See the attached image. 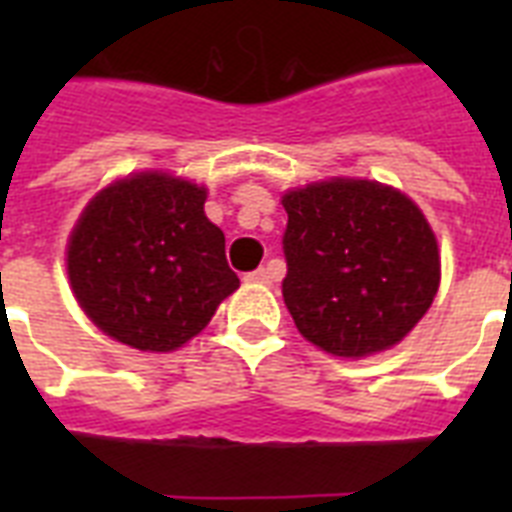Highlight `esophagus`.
I'll return each instance as SVG.
<instances>
[{
  "label": "esophagus",
  "instance_id": "34e87169",
  "mask_svg": "<svg viewBox=\"0 0 512 512\" xmlns=\"http://www.w3.org/2000/svg\"><path fill=\"white\" fill-rule=\"evenodd\" d=\"M273 279H276V276H273L271 265H268V268H257V271L247 273V281H252V284H271Z\"/></svg>",
  "mask_w": 512,
  "mask_h": 512
}]
</instances>
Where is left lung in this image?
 Segmentation results:
<instances>
[{
    "label": "left lung",
    "instance_id": "left-lung-1",
    "mask_svg": "<svg viewBox=\"0 0 512 512\" xmlns=\"http://www.w3.org/2000/svg\"><path fill=\"white\" fill-rule=\"evenodd\" d=\"M281 295L305 340L361 358L404 340L428 313L441 257L428 220L390 185L332 177L287 191Z\"/></svg>",
    "mask_w": 512,
    "mask_h": 512
}]
</instances>
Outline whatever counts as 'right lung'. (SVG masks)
Masks as SVG:
<instances>
[{"label":"right lung","mask_w":512,"mask_h":512,"mask_svg":"<svg viewBox=\"0 0 512 512\" xmlns=\"http://www.w3.org/2000/svg\"><path fill=\"white\" fill-rule=\"evenodd\" d=\"M207 188L167 172L116 180L84 207L68 239V279L108 337L167 353L196 337L239 276L204 215Z\"/></svg>","instance_id":"1"}]
</instances>
